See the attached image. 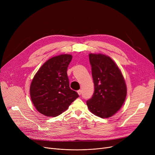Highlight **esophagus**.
<instances>
[{"instance_id":"esophagus-1","label":"esophagus","mask_w":155,"mask_h":155,"mask_svg":"<svg viewBox=\"0 0 155 155\" xmlns=\"http://www.w3.org/2000/svg\"><path fill=\"white\" fill-rule=\"evenodd\" d=\"M77 92H78V94L79 95H80L81 94H82V91H81V90L78 91H77Z\"/></svg>"}]
</instances>
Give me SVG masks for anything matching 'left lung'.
<instances>
[{"label":"left lung","mask_w":155,"mask_h":155,"mask_svg":"<svg viewBox=\"0 0 155 155\" xmlns=\"http://www.w3.org/2000/svg\"><path fill=\"white\" fill-rule=\"evenodd\" d=\"M94 84V93L87 101L88 109L101 118L112 116L121 108L127 94V87L117 65L109 56L89 54Z\"/></svg>","instance_id":"left-lung-1"}]
</instances>
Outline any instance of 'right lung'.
Returning a JSON list of instances; mask_svg holds the SVG:
<instances>
[{"instance_id": "1", "label": "right lung", "mask_w": 155, "mask_h": 155, "mask_svg": "<svg viewBox=\"0 0 155 155\" xmlns=\"http://www.w3.org/2000/svg\"><path fill=\"white\" fill-rule=\"evenodd\" d=\"M71 59L68 54L53 57L42 65L32 80V102L46 116H59L79 97L69 85L67 71Z\"/></svg>"}]
</instances>
